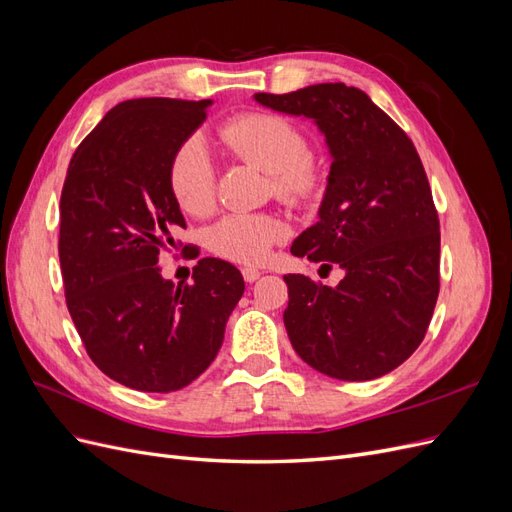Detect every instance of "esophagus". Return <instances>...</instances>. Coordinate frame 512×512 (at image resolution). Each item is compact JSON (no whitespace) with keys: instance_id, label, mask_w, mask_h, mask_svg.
<instances>
[{"instance_id":"obj_1","label":"esophagus","mask_w":512,"mask_h":512,"mask_svg":"<svg viewBox=\"0 0 512 512\" xmlns=\"http://www.w3.org/2000/svg\"><path fill=\"white\" fill-rule=\"evenodd\" d=\"M241 273H243V280L245 282H256L258 280V277H260V271L258 269H254V267H243L241 269Z\"/></svg>"}]
</instances>
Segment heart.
<instances>
[{
  "instance_id": "obj_1",
  "label": "heart",
  "mask_w": 512,
  "mask_h": 512,
  "mask_svg": "<svg viewBox=\"0 0 512 512\" xmlns=\"http://www.w3.org/2000/svg\"><path fill=\"white\" fill-rule=\"evenodd\" d=\"M220 138L237 158L269 170L271 192L288 205H309L327 190V166L307 151L305 132L284 115H235L220 126ZM168 183L185 213L207 215L213 209L218 177L207 147L198 138H190L177 149ZM284 237L286 226L277 215L237 211L211 226L207 245L220 258L258 265Z\"/></svg>"
}]
</instances>
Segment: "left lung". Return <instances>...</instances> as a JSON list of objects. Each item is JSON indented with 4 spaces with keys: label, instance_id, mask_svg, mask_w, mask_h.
Returning <instances> with one entry per match:
<instances>
[{
    "label": "left lung",
    "instance_id": "left-lung-1",
    "mask_svg": "<svg viewBox=\"0 0 512 512\" xmlns=\"http://www.w3.org/2000/svg\"><path fill=\"white\" fill-rule=\"evenodd\" d=\"M254 100L314 119L333 158L320 220L290 252L346 275L335 288L284 275L290 344L329 378L389 374L421 346L440 292V220L423 162L408 134L356 87L320 83Z\"/></svg>",
    "mask_w": 512,
    "mask_h": 512
}]
</instances>
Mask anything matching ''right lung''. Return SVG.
Returning <instances> with one entry per match:
<instances>
[{"instance_id":"obj_1","label":"right lung","mask_w":512,"mask_h":512,"mask_svg":"<svg viewBox=\"0 0 512 512\" xmlns=\"http://www.w3.org/2000/svg\"><path fill=\"white\" fill-rule=\"evenodd\" d=\"M211 104L136 98L113 106L76 147L61 190L68 312L89 359L128 389L170 393L196 380L245 290L239 269L220 258H200L194 282L179 286L158 267L185 228L170 162Z\"/></svg>"}]
</instances>
